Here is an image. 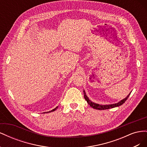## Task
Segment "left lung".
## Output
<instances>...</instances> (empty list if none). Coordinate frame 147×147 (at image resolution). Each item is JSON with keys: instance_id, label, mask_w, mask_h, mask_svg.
<instances>
[{"instance_id": "obj_1", "label": "left lung", "mask_w": 147, "mask_h": 147, "mask_svg": "<svg viewBox=\"0 0 147 147\" xmlns=\"http://www.w3.org/2000/svg\"><path fill=\"white\" fill-rule=\"evenodd\" d=\"M83 92H84V97L85 100L87 101L88 104L90 105L91 107H92L93 109H97V110H106V109H112V108H115L117 107H119L120 105H123L125 101L127 99V98L129 96V95L131 94V92L125 98L122 99L121 100H120L119 102H117V103L115 104H109V105H101V104H96L94 103V102H92L90 99L88 98V96L86 94V92L84 91V90H83Z\"/></svg>"}]
</instances>
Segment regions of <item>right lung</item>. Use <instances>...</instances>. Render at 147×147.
Returning a JSON list of instances; mask_svg holds the SVG:
<instances>
[{
  "label": "right lung",
  "instance_id": "obj_1",
  "mask_svg": "<svg viewBox=\"0 0 147 147\" xmlns=\"http://www.w3.org/2000/svg\"><path fill=\"white\" fill-rule=\"evenodd\" d=\"M57 107H56L55 108V109H53V110H51V111H50V112H47V113H49V112H54V111H55L56 109H57ZM46 113V112H45Z\"/></svg>",
  "mask_w": 147,
  "mask_h": 147
}]
</instances>
